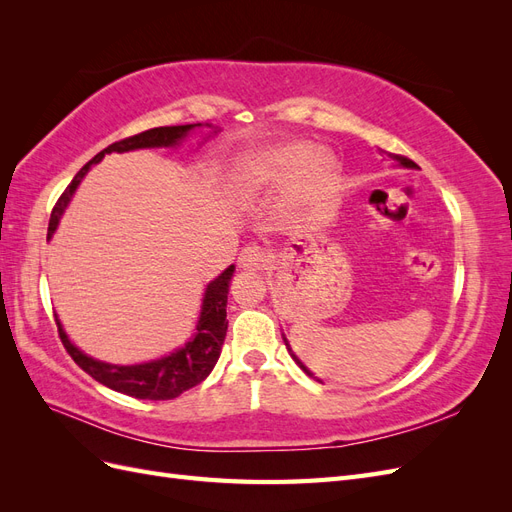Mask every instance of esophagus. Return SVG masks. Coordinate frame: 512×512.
Wrapping results in <instances>:
<instances>
[{
	"label": "esophagus",
	"instance_id": "esophagus-1",
	"mask_svg": "<svg viewBox=\"0 0 512 512\" xmlns=\"http://www.w3.org/2000/svg\"><path fill=\"white\" fill-rule=\"evenodd\" d=\"M269 252L260 245H245L241 254H239V267L241 269H250V271H260L269 265Z\"/></svg>",
	"mask_w": 512,
	"mask_h": 512
}]
</instances>
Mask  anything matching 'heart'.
I'll list each match as a JSON object with an SVG mask.
<instances>
[{
	"label": "heart",
	"mask_w": 512,
	"mask_h": 512,
	"mask_svg": "<svg viewBox=\"0 0 512 512\" xmlns=\"http://www.w3.org/2000/svg\"><path fill=\"white\" fill-rule=\"evenodd\" d=\"M292 175H297L292 183V198L307 203L331 183L335 162L309 143H282L239 158L230 173V188L237 194L252 196Z\"/></svg>",
	"instance_id": "b5f03b06"
}]
</instances>
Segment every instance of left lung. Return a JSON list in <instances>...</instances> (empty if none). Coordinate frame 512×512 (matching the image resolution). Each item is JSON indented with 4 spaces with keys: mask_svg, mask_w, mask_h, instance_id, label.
<instances>
[{
    "mask_svg": "<svg viewBox=\"0 0 512 512\" xmlns=\"http://www.w3.org/2000/svg\"><path fill=\"white\" fill-rule=\"evenodd\" d=\"M389 158H393V160H395V162H397L399 166H406V168H416V164H414V162H412L410 158H406V156H397V153H389ZM284 342H286V337H284ZM286 348L290 350L288 342H286ZM290 356H292V359H294V361H297V365H299V367H301V369L305 371V374H307V376H312V371H309V369H307V367H305V365H303V363H301V361L297 359V354H292V350H290Z\"/></svg>",
    "mask_w": 512,
    "mask_h": 512,
    "instance_id": "1",
    "label": "left lung"
}]
</instances>
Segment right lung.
Wrapping results in <instances>:
<instances>
[{
    "mask_svg": "<svg viewBox=\"0 0 512 512\" xmlns=\"http://www.w3.org/2000/svg\"><path fill=\"white\" fill-rule=\"evenodd\" d=\"M196 126H200V123L153 128V130L123 138V141H117L113 145H108L106 149H102L98 156L91 158L79 173H76L66 192L59 196L51 213L49 235H46V239L53 237L59 218L64 215L76 185L81 183L91 164H98L104 158V153H113V151L123 153V151L147 149V147H175ZM232 273H235V265H230L207 286L203 307H200V318L196 324V333L190 342L183 348L175 350L173 354L162 356L158 361H149L141 365H111V363L96 361L76 348L68 339L66 331L61 329V324L57 322L61 344H64V348L68 350V354L72 356L76 365H79L83 371H87V374L94 380H98L100 384L108 386V389L136 397V399H156V401L175 399L183 391H188L192 386L203 382L220 359L222 344L228 329L226 301H228V284H230Z\"/></svg>",
    "mask_w": 512,
    "mask_h": 512,
    "instance_id": "1",
    "label": "right lung"
}]
</instances>
